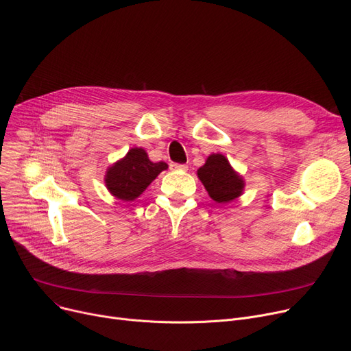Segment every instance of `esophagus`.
Masks as SVG:
<instances>
[{
  "label": "esophagus",
  "instance_id": "obj_1",
  "mask_svg": "<svg viewBox=\"0 0 351 351\" xmlns=\"http://www.w3.org/2000/svg\"><path fill=\"white\" fill-rule=\"evenodd\" d=\"M171 169L172 171H188V165L185 163H171Z\"/></svg>",
  "mask_w": 351,
  "mask_h": 351
}]
</instances>
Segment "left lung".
Segmentation results:
<instances>
[{
  "mask_svg": "<svg viewBox=\"0 0 351 351\" xmlns=\"http://www.w3.org/2000/svg\"><path fill=\"white\" fill-rule=\"evenodd\" d=\"M197 178L217 204H228L243 193V178L234 172L222 154H212L205 165L197 169Z\"/></svg>",
  "mask_w": 351,
  "mask_h": 351,
  "instance_id": "8db88e82",
  "label": "left lung"
}]
</instances>
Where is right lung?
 <instances>
[{
  "mask_svg": "<svg viewBox=\"0 0 351 351\" xmlns=\"http://www.w3.org/2000/svg\"><path fill=\"white\" fill-rule=\"evenodd\" d=\"M165 169H168L165 162L154 163L142 147H132L122 159L109 166L105 185L112 196L129 202L142 195Z\"/></svg>",
  "mask_w": 351,
  "mask_h": 351,
  "instance_id": "right-lung-1",
  "label": "right lung"
}]
</instances>
